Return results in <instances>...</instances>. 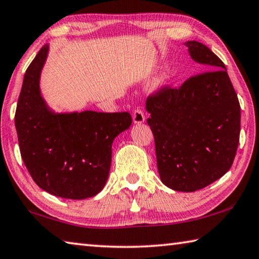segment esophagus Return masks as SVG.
Wrapping results in <instances>:
<instances>
[{"label": "esophagus", "instance_id": "obj_1", "mask_svg": "<svg viewBox=\"0 0 259 259\" xmlns=\"http://www.w3.org/2000/svg\"><path fill=\"white\" fill-rule=\"evenodd\" d=\"M146 120V117H144V113L141 109L138 108L135 109L133 112V122L134 124H142Z\"/></svg>", "mask_w": 259, "mask_h": 259}]
</instances>
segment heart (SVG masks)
<instances>
[{
	"instance_id": "obj_1",
	"label": "heart",
	"mask_w": 259,
	"mask_h": 259,
	"mask_svg": "<svg viewBox=\"0 0 259 259\" xmlns=\"http://www.w3.org/2000/svg\"><path fill=\"white\" fill-rule=\"evenodd\" d=\"M169 77H170V69H169V67H167V68H165L164 70H162L161 74L157 77L155 84L156 85L165 84L166 81L169 79Z\"/></svg>"
}]
</instances>
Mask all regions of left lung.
Instances as JSON below:
<instances>
[{
	"label": "left lung",
	"mask_w": 259,
	"mask_h": 259,
	"mask_svg": "<svg viewBox=\"0 0 259 259\" xmlns=\"http://www.w3.org/2000/svg\"><path fill=\"white\" fill-rule=\"evenodd\" d=\"M203 66L179 89L168 86L147 99L161 182L171 190L206 188L233 164L240 137V104L223 61L205 44L184 43Z\"/></svg>",
	"instance_id": "obj_1"
}]
</instances>
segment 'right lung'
<instances>
[{
  "label": "right lung",
  "instance_id": "obj_1",
  "mask_svg": "<svg viewBox=\"0 0 259 259\" xmlns=\"http://www.w3.org/2000/svg\"><path fill=\"white\" fill-rule=\"evenodd\" d=\"M45 44L27 68L15 124L21 158L34 182L65 199L97 196L107 183L113 140L128 130V112H56L39 89L48 59Z\"/></svg>",
  "mask_w": 259,
  "mask_h": 259
}]
</instances>
